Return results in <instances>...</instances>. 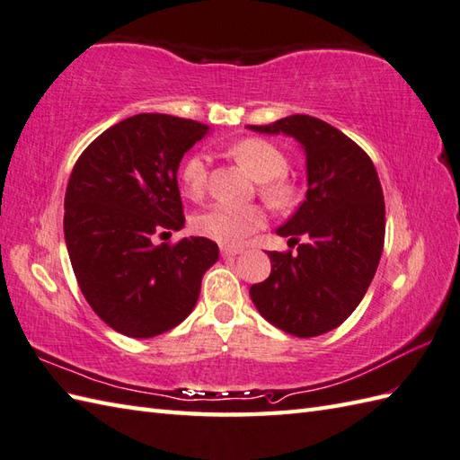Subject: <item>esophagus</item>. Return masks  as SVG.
I'll use <instances>...</instances> for the list:
<instances>
[{
	"mask_svg": "<svg viewBox=\"0 0 460 460\" xmlns=\"http://www.w3.org/2000/svg\"><path fill=\"white\" fill-rule=\"evenodd\" d=\"M243 249L239 247H221V255L223 257H235V255H241Z\"/></svg>",
	"mask_w": 460,
	"mask_h": 460,
	"instance_id": "34e87169",
	"label": "esophagus"
}]
</instances>
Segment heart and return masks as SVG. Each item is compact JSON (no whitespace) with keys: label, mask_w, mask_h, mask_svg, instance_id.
Here are the masks:
<instances>
[{"label":"heart","mask_w":460,"mask_h":460,"mask_svg":"<svg viewBox=\"0 0 460 460\" xmlns=\"http://www.w3.org/2000/svg\"><path fill=\"white\" fill-rule=\"evenodd\" d=\"M231 155L252 180L261 183V195L270 208L285 209L295 199V188L282 178L288 170V160L275 144L261 138H245L231 148ZM181 188L191 199H199L208 190V160L203 154H193L181 165ZM265 225V211L257 205L217 203L195 215L193 229L219 245H241Z\"/></svg>","instance_id":"b5f03b06"}]
</instances>
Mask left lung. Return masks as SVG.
<instances>
[{"label": "left lung", "mask_w": 460, "mask_h": 460, "mask_svg": "<svg viewBox=\"0 0 460 460\" xmlns=\"http://www.w3.org/2000/svg\"><path fill=\"white\" fill-rule=\"evenodd\" d=\"M247 128L292 136L306 154L308 178L306 199L277 229L296 252L269 251L270 277L249 295L261 316L287 334H326L358 308L384 251L385 203L374 162L314 116Z\"/></svg>", "instance_id": "obj_1"}]
</instances>
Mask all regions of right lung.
I'll use <instances>...</instances> for the list:
<instances>
[{"label":"right lung","mask_w":460,"mask_h":460,"mask_svg":"<svg viewBox=\"0 0 460 460\" xmlns=\"http://www.w3.org/2000/svg\"><path fill=\"white\" fill-rule=\"evenodd\" d=\"M208 124L136 114L104 130L76 160L65 193V243L86 302L112 330L154 338L190 316L219 259L205 237L175 245L185 223L178 168Z\"/></svg>","instance_id":"obj_1"}]
</instances>
